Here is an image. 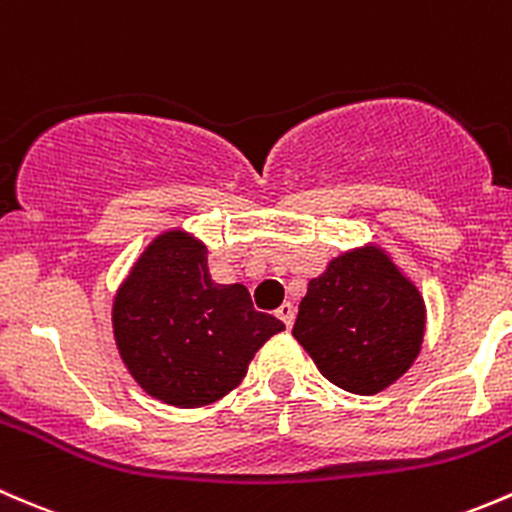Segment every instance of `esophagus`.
Listing matches in <instances>:
<instances>
[{
    "label": "esophagus",
    "mask_w": 512,
    "mask_h": 512,
    "mask_svg": "<svg viewBox=\"0 0 512 512\" xmlns=\"http://www.w3.org/2000/svg\"><path fill=\"white\" fill-rule=\"evenodd\" d=\"M276 315L283 320V323H286V328H291L293 320H295V308H293V303H283L281 308L276 310Z\"/></svg>",
    "instance_id": "1"
}]
</instances>
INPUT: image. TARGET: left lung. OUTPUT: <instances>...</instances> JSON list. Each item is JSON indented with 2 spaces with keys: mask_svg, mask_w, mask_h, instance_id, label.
<instances>
[{
  "mask_svg": "<svg viewBox=\"0 0 512 512\" xmlns=\"http://www.w3.org/2000/svg\"><path fill=\"white\" fill-rule=\"evenodd\" d=\"M424 330L419 288L379 246H362L308 283L293 337L335 387L370 397L414 365Z\"/></svg>",
  "mask_w": 512,
  "mask_h": 512,
  "instance_id": "8db88e82",
  "label": "left lung"
}]
</instances>
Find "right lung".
Instances as JSON below:
<instances>
[{"instance_id":"add662e5","label":"right lung","mask_w":512,"mask_h":512,"mask_svg":"<svg viewBox=\"0 0 512 512\" xmlns=\"http://www.w3.org/2000/svg\"><path fill=\"white\" fill-rule=\"evenodd\" d=\"M286 325L258 313L241 283L209 276L207 246L182 229L157 236L113 300L125 367L150 397L179 409L212 404L239 387L249 362Z\"/></svg>"}]
</instances>
